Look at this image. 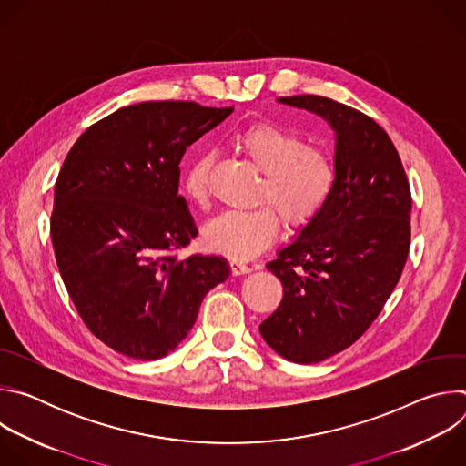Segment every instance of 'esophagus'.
Listing matches in <instances>:
<instances>
[{"label":"esophagus","instance_id":"34e87169","mask_svg":"<svg viewBox=\"0 0 466 466\" xmlns=\"http://www.w3.org/2000/svg\"><path fill=\"white\" fill-rule=\"evenodd\" d=\"M230 269H232V275H247V273L252 271L247 263H243L239 259L230 261Z\"/></svg>","mask_w":466,"mask_h":466}]
</instances>
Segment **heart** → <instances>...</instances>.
I'll return each mask as SVG.
<instances>
[{"label":"heart","mask_w":466,"mask_h":466,"mask_svg":"<svg viewBox=\"0 0 466 466\" xmlns=\"http://www.w3.org/2000/svg\"><path fill=\"white\" fill-rule=\"evenodd\" d=\"M236 147L263 175L258 201L268 205L219 214L203 228V241L216 252L243 259L275 239L279 215L289 227L311 221L334 189L336 167L326 151L306 146L295 132L273 123L245 128L236 137ZM208 157H197L182 175V193L197 208L208 205Z\"/></svg>","instance_id":"b5f03b06"}]
</instances>
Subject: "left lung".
I'll use <instances>...</instances> for the list:
<instances>
[{
	"label": "left lung",
	"mask_w": 466,
	"mask_h": 466,
	"mask_svg": "<svg viewBox=\"0 0 466 466\" xmlns=\"http://www.w3.org/2000/svg\"><path fill=\"white\" fill-rule=\"evenodd\" d=\"M336 132V182L268 269L284 297L259 334L293 363H319L356 343L400 280L410 252L411 191L387 132L363 112L322 96L279 97Z\"/></svg>",
	"instance_id": "obj_1"
}]
</instances>
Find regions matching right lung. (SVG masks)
Listing matches in <instances>:
<instances>
[{
	"mask_svg": "<svg viewBox=\"0 0 466 466\" xmlns=\"http://www.w3.org/2000/svg\"><path fill=\"white\" fill-rule=\"evenodd\" d=\"M232 110L123 106L86 128L60 167L51 214L60 277L92 334L127 358L175 350L205 295L230 275L223 256L178 259L175 250L197 236L178 164Z\"/></svg>",
	"mask_w": 466,
	"mask_h": 466,
	"instance_id": "right-lung-1",
	"label": "right lung"
}]
</instances>
